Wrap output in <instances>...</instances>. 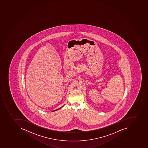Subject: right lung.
<instances>
[{
    "label": "right lung",
    "mask_w": 148,
    "mask_h": 148,
    "mask_svg": "<svg viewBox=\"0 0 148 148\" xmlns=\"http://www.w3.org/2000/svg\"><path fill=\"white\" fill-rule=\"evenodd\" d=\"M64 106V105H63V106L62 107H61V108H58V109H56V110H54V111H53L52 112L56 111H57V110H59V109H60V108H62V107Z\"/></svg>",
    "instance_id": "add662e5"
}]
</instances>
